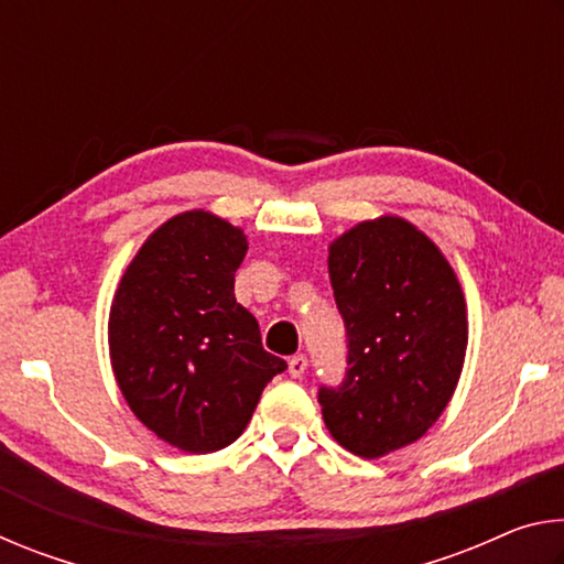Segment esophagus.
I'll list each match as a JSON object with an SVG mask.
<instances>
[{
    "instance_id": "obj_1",
    "label": "esophagus",
    "mask_w": 564,
    "mask_h": 564,
    "mask_svg": "<svg viewBox=\"0 0 564 564\" xmlns=\"http://www.w3.org/2000/svg\"><path fill=\"white\" fill-rule=\"evenodd\" d=\"M305 368H308V358H305V356H293V358L289 360V373H291L293 378H303Z\"/></svg>"
}]
</instances>
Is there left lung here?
<instances>
[{"label": "left lung", "instance_id": "left-lung-1", "mask_svg": "<svg viewBox=\"0 0 564 564\" xmlns=\"http://www.w3.org/2000/svg\"><path fill=\"white\" fill-rule=\"evenodd\" d=\"M328 273L348 368L318 403L330 435L373 460L423 437L451 403L467 348L465 295L441 248L398 216L338 236Z\"/></svg>", "mask_w": 564, "mask_h": 564}]
</instances>
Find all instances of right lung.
Masks as SVG:
<instances>
[{"label":"right lung","instance_id":"1","mask_svg":"<svg viewBox=\"0 0 564 564\" xmlns=\"http://www.w3.org/2000/svg\"><path fill=\"white\" fill-rule=\"evenodd\" d=\"M241 228L208 212L169 218L133 256L109 313L111 368L141 423L186 453H216L246 431L285 360L234 295Z\"/></svg>","mask_w":564,"mask_h":564}]
</instances>
